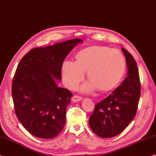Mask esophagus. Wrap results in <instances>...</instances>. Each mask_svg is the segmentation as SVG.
<instances>
[{"mask_svg":"<svg viewBox=\"0 0 156 156\" xmlns=\"http://www.w3.org/2000/svg\"><path fill=\"white\" fill-rule=\"evenodd\" d=\"M83 100V98L80 97V96H73L72 97V101L73 102H78V101H80V100Z\"/></svg>","mask_w":156,"mask_h":156,"instance_id":"34e87169","label":"esophagus"}]
</instances>
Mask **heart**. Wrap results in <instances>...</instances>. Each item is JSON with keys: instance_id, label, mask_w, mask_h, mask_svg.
Masks as SVG:
<instances>
[{"instance_id": "b5f03b06", "label": "heart", "mask_w": 156, "mask_h": 156, "mask_svg": "<svg viewBox=\"0 0 156 156\" xmlns=\"http://www.w3.org/2000/svg\"><path fill=\"white\" fill-rule=\"evenodd\" d=\"M76 61L62 63V77L68 88L74 89L83 80L87 72L89 81L82 91L88 92L98 88L100 91L114 89L122 80L126 71V60L122 52L109 47L93 45L80 50Z\"/></svg>"}]
</instances>
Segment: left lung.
Here are the masks:
<instances>
[{
	"instance_id": "left-lung-1",
	"label": "left lung",
	"mask_w": 156,
	"mask_h": 156,
	"mask_svg": "<svg viewBox=\"0 0 156 156\" xmlns=\"http://www.w3.org/2000/svg\"><path fill=\"white\" fill-rule=\"evenodd\" d=\"M126 58L127 76L112 94L98 102L89 124L97 136L112 138L125 130L136 114L140 97V81L135 59L122 48Z\"/></svg>"
}]
</instances>
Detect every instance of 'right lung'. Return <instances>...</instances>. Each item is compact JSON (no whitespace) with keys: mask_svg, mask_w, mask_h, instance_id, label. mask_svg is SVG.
<instances>
[{"mask_svg":"<svg viewBox=\"0 0 156 156\" xmlns=\"http://www.w3.org/2000/svg\"><path fill=\"white\" fill-rule=\"evenodd\" d=\"M76 38L52 46L36 47L26 54L13 78L12 94L15 113L34 136L51 139L65 125L66 109L72 94L58 87L63 61L76 44Z\"/></svg>","mask_w":156,"mask_h":156,"instance_id":"obj_1","label":"right lung"}]
</instances>
